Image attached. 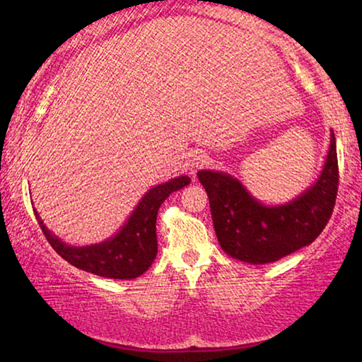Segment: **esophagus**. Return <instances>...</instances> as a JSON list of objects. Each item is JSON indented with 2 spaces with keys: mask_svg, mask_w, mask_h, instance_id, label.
<instances>
[{
  "mask_svg": "<svg viewBox=\"0 0 362 362\" xmlns=\"http://www.w3.org/2000/svg\"><path fill=\"white\" fill-rule=\"evenodd\" d=\"M207 159H209V156H207L206 153H196V155L192 156V163H189V166H192V169H198L201 166H204Z\"/></svg>",
  "mask_w": 362,
  "mask_h": 362,
  "instance_id": "1",
  "label": "esophagus"
}]
</instances>
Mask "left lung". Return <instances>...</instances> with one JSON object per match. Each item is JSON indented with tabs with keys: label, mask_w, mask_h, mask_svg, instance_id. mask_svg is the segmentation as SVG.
<instances>
[{
	"label": "left lung",
	"mask_w": 362,
	"mask_h": 362,
	"mask_svg": "<svg viewBox=\"0 0 362 362\" xmlns=\"http://www.w3.org/2000/svg\"><path fill=\"white\" fill-rule=\"evenodd\" d=\"M198 179L209 196L220 247L252 265L276 262L313 243L332 216L339 189L335 136L330 131L320 177L289 203L263 204L236 177L218 170H199Z\"/></svg>",
	"instance_id": "obj_1"
}]
</instances>
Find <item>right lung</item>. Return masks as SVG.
Masks as SVG:
<instances>
[{"instance_id": "obj_1", "label": "right lung", "mask_w": 362, "mask_h": 362, "mask_svg": "<svg viewBox=\"0 0 362 362\" xmlns=\"http://www.w3.org/2000/svg\"><path fill=\"white\" fill-rule=\"evenodd\" d=\"M189 180L192 179L188 175H180L150 188L118 233L90 246L66 244L47 230L38 211H33L49 244L73 267L102 278L134 279L144 274L156 259V216L159 206L170 193L187 187Z\"/></svg>"}]
</instances>
